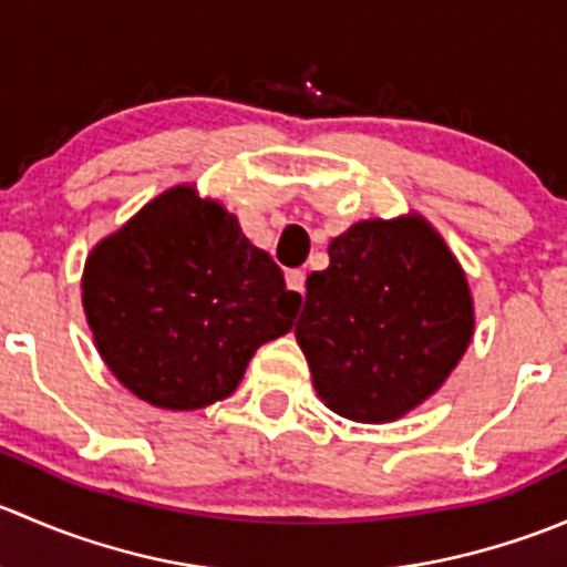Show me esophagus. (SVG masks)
Here are the masks:
<instances>
[{"mask_svg": "<svg viewBox=\"0 0 567 567\" xmlns=\"http://www.w3.org/2000/svg\"><path fill=\"white\" fill-rule=\"evenodd\" d=\"M285 282L290 290H296L299 296H305V271H288L285 274Z\"/></svg>", "mask_w": 567, "mask_h": 567, "instance_id": "1", "label": "esophagus"}]
</instances>
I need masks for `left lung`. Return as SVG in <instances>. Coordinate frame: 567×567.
Returning <instances> with one entry per match:
<instances>
[{
    "label": "left lung",
    "mask_w": 567,
    "mask_h": 567,
    "mask_svg": "<svg viewBox=\"0 0 567 567\" xmlns=\"http://www.w3.org/2000/svg\"><path fill=\"white\" fill-rule=\"evenodd\" d=\"M472 337L466 274L414 210L331 238L329 268L307 277L296 323L318 398L368 425L400 420L442 390Z\"/></svg>",
    "instance_id": "8db88e82"
}]
</instances>
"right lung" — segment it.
I'll list each match as a JSON object with an SVG mask.
<instances>
[{
  "label": "right lung",
  "instance_id": "obj_1",
  "mask_svg": "<svg viewBox=\"0 0 567 567\" xmlns=\"http://www.w3.org/2000/svg\"><path fill=\"white\" fill-rule=\"evenodd\" d=\"M82 305L125 390L194 411L236 392L257 348L293 329L301 296L219 199L181 183L95 244Z\"/></svg>",
  "mask_w": 567,
  "mask_h": 567
}]
</instances>
